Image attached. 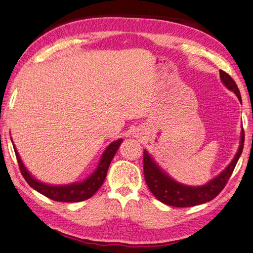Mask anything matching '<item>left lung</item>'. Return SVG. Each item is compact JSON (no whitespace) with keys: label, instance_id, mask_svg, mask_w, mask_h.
Instances as JSON below:
<instances>
[{"label":"left lung","instance_id":"8db88e82","mask_svg":"<svg viewBox=\"0 0 253 253\" xmlns=\"http://www.w3.org/2000/svg\"><path fill=\"white\" fill-rule=\"evenodd\" d=\"M220 77H221L223 84L229 89L235 91L239 100L241 102L240 90H239L236 82L232 80V77L223 71H220ZM243 144H245V130L242 129L240 147H239L236 157L226 168V170H223L217 178H214L213 180H211L203 187H188L172 180L170 177H168L166 173L163 172V170H160L159 167L151 159L149 154L145 150L144 174L147 186H148L151 194L156 198L168 206L183 208V207H194L205 204L207 201L214 199L226 187L229 178L231 177L233 170H235L239 157L241 156Z\"/></svg>","mask_w":253,"mask_h":253}]
</instances>
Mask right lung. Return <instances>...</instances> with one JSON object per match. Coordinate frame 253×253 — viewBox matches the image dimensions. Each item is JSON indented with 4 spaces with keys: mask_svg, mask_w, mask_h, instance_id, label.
<instances>
[{
    "mask_svg": "<svg viewBox=\"0 0 253 253\" xmlns=\"http://www.w3.org/2000/svg\"><path fill=\"white\" fill-rule=\"evenodd\" d=\"M122 141V139H118L112 142V144L107 147L106 150L104 151L97 169H96V171L91 174L89 178H87L86 180L83 182L72 183V185L68 186H49L38 181L27 172L26 168L24 167V165H23L20 158V156L17 154L15 147L14 151L22 176L24 177L26 182L29 183L33 189L54 201H61V203H79V201H84L90 198V197L99 189L100 186L103 185L105 178H106L109 164L112 163L114 156L118 150L119 146H121Z\"/></svg>",
    "mask_w": 253,
    "mask_h": 253,
    "instance_id": "obj_1",
    "label": "right lung"
}]
</instances>
